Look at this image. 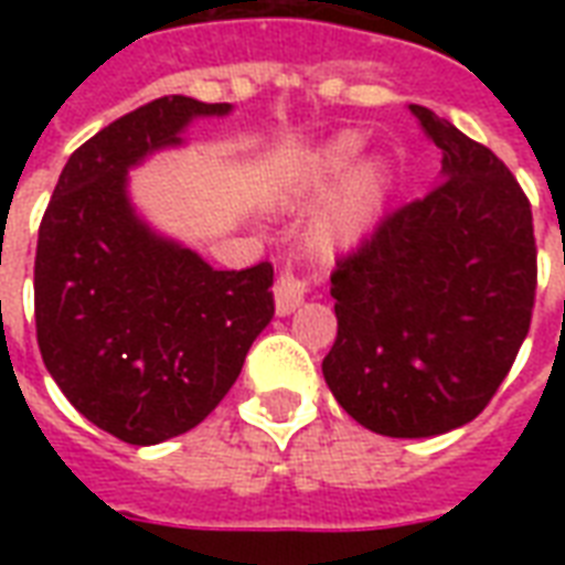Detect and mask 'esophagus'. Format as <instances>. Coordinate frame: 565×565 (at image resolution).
<instances>
[{
    "mask_svg": "<svg viewBox=\"0 0 565 565\" xmlns=\"http://www.w3.org/2000/svg\"><path fill=\"white\" fill-rule=\"evenodd\" d=\"M273 292H275V313H278V317H290L292 310L299 308L301 301H305V296H308V281L287 269V273H281L278 278H275Z\"/></svg>",
    "mask_w": 565,
    "mask_h": 565,
    "instance_id": "esophagus-1",
    "label": "esophagus"
}]
</instances>
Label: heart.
<instances>
[{"mask_svg": "<svg viewBox=\"0 0 565 565\" xmlns=\"http://www.w3.org/2000/svg\"><path fill=\"white\" fill-rule=\"evenodd\" d=\"M363 140L358 131H345V135L334 137L331 143L319 154H313L301 172L296 175L290 188L284 190L281 199L301 193L310 188H326L328 181L340 179L343 172L352 170V163L361 158ZM386 188V163L384 161H363L358 170L345 179L340 193L322 207V211L310 220L308 225V243L310 248L322 257H334L340 252L361 239L366 225L375 216L381 195Z\"/></svg>", "mask_w": 565, "mask_h": 565, "instance_id": "1", "label": "heart"}]
</instances>
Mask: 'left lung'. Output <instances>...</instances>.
I'll return each instance as SVG.
<instances>
[{"label": "left lung", "instance_id": "1", "mask_svg": "<svg viewBox=\"0 0 565 565\" xmlns=\"http://www.w3.org/2000/svg\"><path fill=\"white\" fill-rule=\"evenodd\" d=\"M443 170L331 275L328 390L363 428L422 439L463 428L508 377L531 328L534 220L510 170L422 105H407Z\"/></svg>", "mask_w": 565, "mask_h": 565}]
</instances>
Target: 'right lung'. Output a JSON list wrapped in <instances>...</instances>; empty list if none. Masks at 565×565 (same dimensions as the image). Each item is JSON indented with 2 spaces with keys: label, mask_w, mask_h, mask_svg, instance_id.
Listing matches in <instances>:
<instances>
[{
  "label": "right lung",
  "mask_w": 565,
  "mask_h": 565,
  "mask_svg": "<svg viewBox=\"0 0 565 565\" xmlns=\"http://www.w3.org/2000/svg\"><path fill=\"white\" fill-rule=\"evenodd\" d=\"M228 102L163 96L78 146L38 237L34 319L49 375L75 411L131 446L188 434L237 381L269 326L273 266L225 273L137 211L128 172L184 146Z\"/></svg>",
  "instance_id": "1"
}]
</instances>
